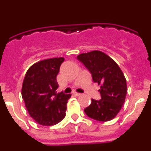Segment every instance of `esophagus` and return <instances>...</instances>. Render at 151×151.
<instances>
[{
  "label": "esophagus",
  "instance_id": "1",
  "mask_svg": "<svg viewBox=\"0 0 151 151\" xmlns=\"http://www.w3.org/2000/svg\"><path fill=\"white\" fill-rule=\"evenodd\" d=\"M73 94L75 96H80L82 94H80V93H77V92H73Z\"/></svg>",
  "mask_w": 151,
  "mask_h": 151
}]
</instances>
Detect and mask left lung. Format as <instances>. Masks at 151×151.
Masks as SVG:
<instances>
[{"label": "left lung", "mask_w": 151, "mask_h": 151, "mask_svg": "<svg viewBox=\"0 0 151 151\" xmlns=\"http://www.w3.org/2000/svg\"><path fill=\"white\" fill-rule=\"evenodd\" d=\"M77 58L91 73L93 81L101 86V100L91 99L85 113L97 121L111 120L120 111L126 97L127 85L123 73L111 57L100 50L83 53Z\"/></svg>", "instance_id": "8db88e82"}]
</instances>
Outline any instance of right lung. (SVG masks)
<instances>
[{
  "mask_svg": "<svg viewBox=\"0 0 151 151\" xmlns=\"http://www.w3.org/2000/svg\"><path fill=\"white\" fill-rule=\"evenodd\" d=\"M63 57L41 60L31 66L22 85V97L29 115L45 126L56 125L66 116L71 94L57 93V76Z\"/></svg>",
  "mask_w": 151,
  "mask_h": 151,
  "instance_id": "right-lung-1",
  "label": "right lung"
}]
</instances>
